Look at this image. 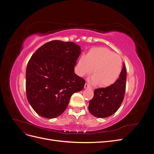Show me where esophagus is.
<instances>
[{
	"label": "esophagus",
	"mask_w": 154,
	"mask_h": 154,
	"mask_svg": "<svg viewBox=\"0 0 154 154\" xmlns=\"http://www.w3.org/2000/svg\"><path fill=\"white\" fill-rule=\"evenodd\" d=\"M85 88H91V87L87 83H86L85 84Z\"/></svg>",
	"instance_id": "34e87169"
}]
</instances>
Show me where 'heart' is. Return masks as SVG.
<instances>
[{"label":"heart","instance_id":"obj_1","mask_svg":"<svg viewBox=\"0 0 154 154\" xmlns=\"http://www.w3.org/2000/svg\"><path fill=\"white\" fill-rule=\"evenodd\" d=\"M122 59L120 56L105 48H94L85 56L79 58L76 72L80 76L90 74L93 69L94 74L91 82L103 86L110 85L117 80L122 69Z\"/></svg>","mask_w":154,"mask_h":154}]
</instances>
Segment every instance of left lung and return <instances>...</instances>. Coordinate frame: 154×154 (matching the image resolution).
Masks as SVG:
<instances>
[{
	"mask_svg": "<svg viewBox=\"0 0 154 154\" xmlns=\"http://www.w3.org/2000/svg\"><path fill=\"white\" fill-rule=\"evenodd\" d=\"M127 71L125 64L119 78L111 85L94 90L88 110L95 117L104 118L114 114L122 105L125 93Z\"/></svg>",
	"mask_w": 154,
	"mask_h": 154,
	"instance_id": "8db88e82",
	"label": "left lung"
}]
</instances>
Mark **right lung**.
<instances>
[{
    "mask_svg": "<svg viewBox=\"0 0 154 154\" xmlns=\"http://www.w3.org/2000/svg\"><path fill=\"white\" fill-rule=\"evenodd\" d=\"M81 48L72 42L53 40L32 55L26 73L27 98L43 118L52 119L66 109L71 96L85 81L74 73Z\"/></svg>",
    "mask_w": 154,
    "mask_h": 154,
    "instance_id": "1",
    "label": "right lung"
}]
</instances>
